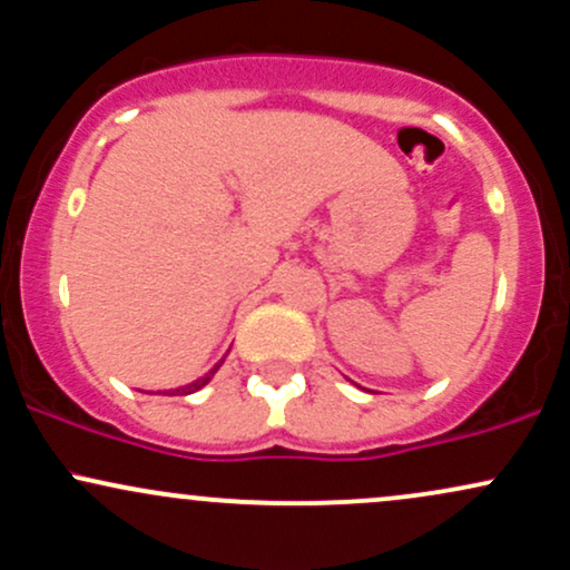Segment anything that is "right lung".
Returning <instances> with one entry per match:
<instances>
[{"mask_svg":"<svg viewBox=\"0 0 570 570\" xmlns=\"http://www.w3.org/2000/svg\"><path fill=\"white\" fill-rule=\"evenodd\" d=\"M222 362H225V358H222ZM222 362H219V364H214V370H208L206 375L198 377V381H193V383L181 385V389H174V391H168L166 396H187V394H195V391H200L203 385H208V383H212V377L217 375V370L222 367Z\"/></svg>","mask_w":570,"mask_h":570,"instance_id":"right-lung-1","label":"right lung"}]
</instances>
